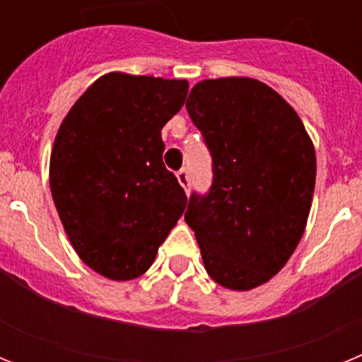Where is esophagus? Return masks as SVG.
Returning <instances> with one entry per match:
<instances>
[{"mask_svg":"<svg viewBox=\"0 0 362 362\" xmlns=\"http://www.w3.org/2000/svg\"><path fill=\"white\" fill-rule=\"evenodd\" d=\"M177 181L179 185L185 188V192H190V175H188L187 168H181V170L177 172Z\"/></svg>","mask_w":362,"mask_h":362,"instance_id":"1","label":"esophagus"}]
</instances>
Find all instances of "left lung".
<instances>
[{
  "label": "left lung",
  "instance_id": "left-lung-1",
  "mask_svg": "<svg viewBox=\"0 0 362 362\" xmlns=\"http://www.w3.org/2000/svg\"><path fill=\"white\" fill-rule=\"evenodd\" d=\"M187 110L214 175L209 192H192L185 221L216 283L255 288L303 238L315 187L313 145L296 110L257 79H204Z\"/></svg>",
  "mask_w": 362,
  "mask_h": 362
}]
</instances>
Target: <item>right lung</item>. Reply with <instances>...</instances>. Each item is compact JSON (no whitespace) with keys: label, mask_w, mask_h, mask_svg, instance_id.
<instances>
[{"label":"right lung","mask_w":362,"mask_h":362,"mask_svg":"<svg viewBox=\"0 0 362 362\" xmlns=\"http://www.w3.org/2000/svg\"><path fill=\"white\" fill-rule=\"evenodd\" d=\"M187 92L185 79L107 74L57 130L54 204L74 250L108 279L143 276L183 216L187 194L163 163L161 129Z\"/></svg>","instance_id":"right-lung-1"}]
</instances>
